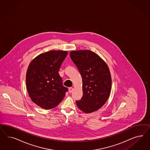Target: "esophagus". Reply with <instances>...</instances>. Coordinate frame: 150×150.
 I'll use <instances>...</instances> for the list:
<instances>
[{
	"label": "esophagus",
	"mask_w": 150,
	"mask_h": 150,
	"mask_svg": "<svg viewBox=\"0 0 150 150\" xmlns=\"http://www.w3.org/2000/svg\"><path fill=\"white\" fill-rule=\"evenodd\" d=\"M73 91V87H70L69 88V93H71Z\"/></svg>",
	"instance_id": "1"
}]
</instances>
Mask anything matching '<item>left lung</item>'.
Returning a JSON list of instances; mask_svg holds the SVG:
<instances>
[{
  "instance_id": "left-lung-1",
  "label": "left lung",
  "mask_w": 150,
  "mask_h": 150,
  "mask_svg": "<svg viewBox=\"0 0 150 150\" xmlns=\"http://www.w3.org/2000/svg\"><path fill=\"white\" fill-rule=\"evenodd\" d=\"M70 56L82 79L83 95L76 100L78 108L86 113L100 108L109 97L112 79L105 61L89 50L72 51Z\"/></svg>"
}]
</instances>
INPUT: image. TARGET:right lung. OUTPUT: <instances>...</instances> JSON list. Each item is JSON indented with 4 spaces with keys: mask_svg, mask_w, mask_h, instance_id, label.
Wrapping results in <instances>:
<instances>
[{
    "mask_svg": "<svg viewBox=\"0 0 150 150\" xmlns=\"http://www.w3.org/2000/svg\"><path fill=\"white\" fill-rule=\"evenodd\" d=\"M67 51L50 50L32 60L27 69L26 83L30 97L45 109L53 108L63 100L67 87L63 85L59 69Z\"/></svg>",
    "mask_w": 150,
    "mask_h": 150,
    "instance_id": "1",
    "label": "right lung"
}]
</instances>
